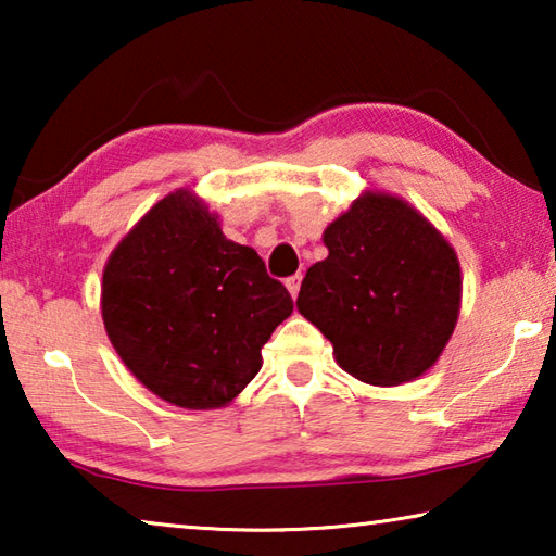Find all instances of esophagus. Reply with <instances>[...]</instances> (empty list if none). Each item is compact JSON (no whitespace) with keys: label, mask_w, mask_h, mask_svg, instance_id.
Returning <instances> with one entry per match:
<instances>
[{"label":"esophagus","mask_w":556,"mask_h":556,"mask_svg":"<svg viewBox=\"0 0 556 556\" xmlns=\"http://www.w3.org/2000/svg\"><path fill=\"white\" fill-rule=\"evenodd\" d=\"M287 289H289V294L296 299V294H299V289H301V275H294V277H289V279H287Z\"/></svg>","instance_id":"34e87169"}]
</instances>
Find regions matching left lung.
<instances>
[{"instance_id": "1", "label": "left lung", "mask_w": 556, "mask_h": 556, "mask_svg": "<svg viewBox=\"0 0 556 556\" xmlns=\"http://www.w3.org/2000/svg\"><path fill=\"white\" fill-rule=\"evenodd\" d=\"M328 257L308 267L296 306L338 365L370 384H400L437 363L460 306L456 252L392 195L365 193L324 232Z\"/></svg>"}]
</instances>
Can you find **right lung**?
I'll return each mask as SVG.
<instances>
[{"instance_id":"1","label":"right lung","mask_w":556,"mask_h":556,"mask_svg":"<svg viewBox=\"0 0 556 556\" xmlns=\"http://www.w3.org/2000/svg\"><path fill=\"white\" fill-rule=\"evenodd\" d=\"M294 312L252 248L228 240L188 191L159 201L102 271V321L122 363L159 397L213 409L262 368V345Z\"/></svg>"}]
</instances>
